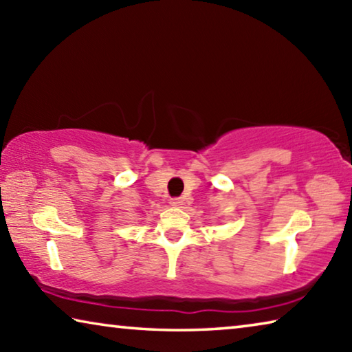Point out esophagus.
Masks as SVG:
<instances>
[{
    "instance_id": "34e87169",
    "label": "esophagus",
    "mask_w": 352,
    "mask_h": 352,
    "mask_svg": "<svg viewBox=\"0 0 352 352\" xmlns=\"http://www.w3.org/2000/svg\"><path fill=\"white\" fill-rule=\"evenodd\" d=\"M184 204V200L182 197H175V199H170V205L172 206H182Z\"/></svg>"
}]
</instances>
